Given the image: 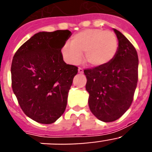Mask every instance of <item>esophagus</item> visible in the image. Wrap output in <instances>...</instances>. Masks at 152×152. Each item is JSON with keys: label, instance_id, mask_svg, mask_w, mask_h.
I'll use <instances>...</instances> for the list:
<instances>
[{"label": "esophagus", "instance_id": "esophagus-1", "mask_svg": "<svg viewBox=\"0 0 152 152\" xmlns=\"http://www.w3.org/2000/svg\"><path fill=\"white\" fill-rule=\"evenodd\" d=\"M83 72H84V70H83V68H80V67H79V68H78V73L82 74Z\"/></svg>", "mask_w": 152, "mask_h": 152}]
</instances>
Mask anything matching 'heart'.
<instances>
[{"label":"heart","instance_id":"1","mask_svg":"<svg viewBox=\"0 0 152 152\" xmlns=\"http://www.w3.org/2000/svg\"><path fill=\"white\" fill-rule=\"evenodd\" d=\"M119 42L110 30L88 29L72 37L71 45L65 43L61 55L69 64H76L84 53V61L91 67H103L110 63L117 54Z\"/></svg>","mask_w":152,"mask_h":152}]
</instances>
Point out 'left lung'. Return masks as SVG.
<instances>
[{
    "label": "left lung",
    "instance_id": "8db88e82",
    "mask_svg": "<svg viewBox=\"0 0 152 152\" xmlns=\"http://www.w3.org/2000/svg\"><path fill=\"white\" fill-rule=\"evenodd\" d=\"M113 30L119 41L116 57L105 66L84 71L90 110L105 123L115 121L127 111L138 82L139 58L135 47L123 33Z\"/></svg>",
    "mask_w": 152,
    "mask_h": 152
}]
</instances>
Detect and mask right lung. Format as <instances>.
I'll use <instances>...</instances> for the list:
<instances>
[{
    "mask_svg": "<svg viewBox=\"0 0 152 152\" xmlns=\"http://www.w3.org/2000/svg\"><path fill=\"white\" fill-rule=\"evenodd\" d=\"M69 30L39 32L23 44L11 64L12 88L22 110L37 123L51 124L64 113L77 67L63 60Z\"/></svg>",
    "mask_w": 152,
    "mask_h": 152,
    "instance_id": "add662e5",
    "label": "right lung"
}]
</instances>
